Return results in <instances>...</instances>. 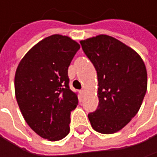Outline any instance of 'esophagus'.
Listing matches in <instances>:
<instances>
[{"label":"esophagus","mask_w":157,"mask_h":157,"mask_svg":"<svg viewBox=\"0 0 157 157\" xmlns=\"http://www.w3.org/2000/svg\"><path fill=\"white\" fill-rule=\"evenodd\" d=\"M85 94H86V91H85L84 89L81 90V94H82V96H84V95H85Z\"/></svg>","instance_id":"1"}]
</instances>
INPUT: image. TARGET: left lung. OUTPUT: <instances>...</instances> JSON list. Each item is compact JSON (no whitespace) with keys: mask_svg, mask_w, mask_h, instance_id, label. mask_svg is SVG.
<instances>
[{"mask_svg":"<svg viewBox=\"0 0 157 157\" xmlns=\"http://www.w3.org/2000/svg\"><path fill=\"white\" fill-rule=\"evenodd\" d=\"M80 44L97 72L99 105L88 114L91 125L101 134L116 133L141 107L147 89L144 63L135 50L106 34Z\"/></svg>","mask_w":157,"mask_h":157,"instance_id":"left-lung-1","label":"left lung"}]
</instances>
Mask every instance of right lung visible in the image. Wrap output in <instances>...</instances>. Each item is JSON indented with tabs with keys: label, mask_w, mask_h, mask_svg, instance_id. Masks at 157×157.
<instances>
[{
	"label": "right lung",
	"mask_w": 157,
	"mask_h": 157,
	"mask_svg": "<svg viewBox=\"0 0 157 157\" xmlns=\"http://www.w3.org/2000/svg\"><path fill=\"white\" fill-rule=\"evenodd\" d=\"M79 49L70 37L53 34L31 48L16 69L14 89L21 114L49 141H59L70 132L78 97L69 87L68 67Z\"/></svg>",
	"instance_id": "right-lung-1"
}]
</instances>
